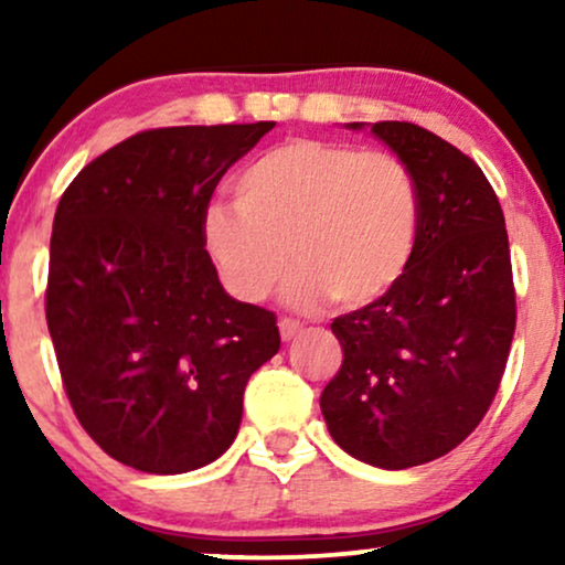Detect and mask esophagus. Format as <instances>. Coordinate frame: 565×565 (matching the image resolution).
<instances>
[{
    "label": "esophagus",
    "mask_w": 565,
    "mask_h": 565,
    "mask_svg": "<svg viewBox=\"0 0 565 565\" xmlns=\"http://www.w3.org/2000/svg\"><path fill=\"white\" fill-rule=\"evenodd\" d=\"M278 332H281V340L284 342H289V340H295V337L302 332V327L297 321H291V319H281V321H278Z\"/></svg>",
    "instance_id": "esophagus-1"
}]
</instances>
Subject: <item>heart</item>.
<instances>
[{"label":"heart","mask_w":565,"mask_h":565,"mask_svg":"<svg viewBox=\"0 0 565 565\" xmlns=\"http://www.w3.org/2000/svg\"><path fill=\"white\" fill-rule=\"evenodd\" d=\"M236 201L206 206L201 242L244 302H263L291 255V308L316 310L329 297L345 310L369 308L404 278L417 246V183L385 151L287 140L238 174Z\"/></svg>","instance_id":"heart-1"}]
</instances>
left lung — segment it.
<instances>
[{
	"instance_id": "1",
	"label": "left lung",
	"mask_w": 565,
	"mask_h": 565,
	"mask_svg": "<svg viewBox=\"0 0 565 565\" xmlns=\"http://www.w3.org/2000/svg\"><path fill=\"white\" fill-rule=\"evenodd\" d=\"M406 164L419 231L404 278L332 321L342 366L321 414L342 451L382 470L433 462L476 430L494 401L512 332L510 244L494 188L451 142L408 121H350Z\"/></svg>"
}]
</instances>
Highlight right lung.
<instances>
[{"label": "right lung", "mask_w": 565, "mask_h": 565, "mask_svg": "<svg viewBox=\"0 0 565 565\" xmlns=\"http://www.w3.org/2000/svg\"><path fill=\"white\" fill-rule=\"evenodd\" d=\"M276 121L167 127L89 161L57 204L47 327L66 395L108 457L178 476L236 440L246 380L281 348L233 300L201 242L228 167Z\"/></svg>", "instance_id": "right-lung-1"}]
</instances>
